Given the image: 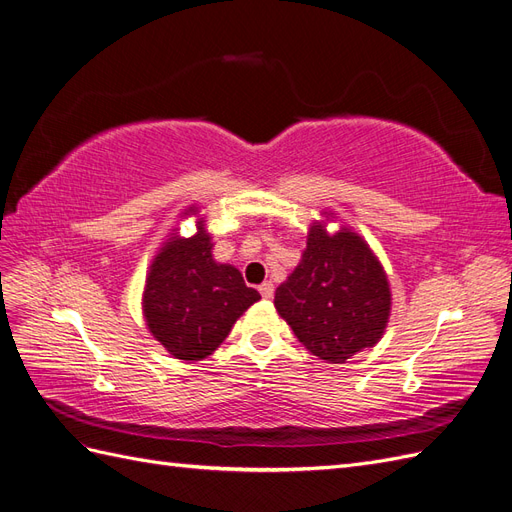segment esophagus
<instances>
[{
    "mask_svg": "<svg viewBox=\"0 0 512 512\" xmlns=\"http://www.w3.org/2000/svg\"><path fill=\"white\" fill-rule=\"evenodd\" d=\"M258 290H260V294L265 299H271L273 297V284L271 282H262L260 286H258Z\"/></svg>",
    "mask_w": 512,
    "mask_h": 512,
    "instance_id": "1",
    "label": "esophagus"
}]
</instances>
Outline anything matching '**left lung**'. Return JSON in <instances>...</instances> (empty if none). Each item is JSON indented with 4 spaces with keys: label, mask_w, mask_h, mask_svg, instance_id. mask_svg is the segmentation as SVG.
Segmentation results:
<instances>
[{
    "label": "left lung",
    "mask_w": 512,
    "mask_h": 512,
    "mask_svg": "<svg viewBox=\"0 0 512 512\" xmlns=\"http://www.w3.org/2000/svg\"><path fill=\"white\" fill-rule=\"evenodd\" d=\"M273 303L309 352L346 363L380 342L391 316V288L380 260L356 232L342 228L329 235L314 222L301 262L275 290Z\"/></svg>",
    "instance_id": "1"
}]
</instances>
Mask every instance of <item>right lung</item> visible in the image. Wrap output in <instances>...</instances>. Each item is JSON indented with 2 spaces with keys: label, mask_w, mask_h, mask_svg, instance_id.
Here are the masks:
<instances>
[{
  "label": "right lung",
  "mask_w": 512,
  "mask_h": 512,
  "mask_svg": "<svg viewBox=\"0 0 512 512\" xmlns=\"http://www.w3.org/2000/svg\"><path fill=\"white\" fill-rule=\"evenodd\" d=\"M188 213H196L190 207ZM203 218L190 239L173 232L153 258L143 292L149 333L181 361H200L228 337L232 324L260 294L232 265L213 260Z\"/></svg>",
  "instance_id": "add662e5"
}]
</instances>
